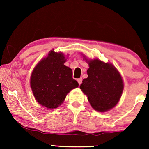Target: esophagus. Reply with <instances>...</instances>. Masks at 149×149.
<instances>
[{"label": "esophagus", "mask_w": 149, "mask_h": 149, "mask_svg": "<svg viewBox=\"0 0 149 149\" xmlns=\"http://www.w3.org/2000/svg\"><path fill=\"white\" fill-rule=\"evenodd\" d=\"M82 81H83V79L82 78H79V79H77V81H78V83H79V85L81 84V83H82Z\"/></svg>", "instance_id": "obj_1"}]
</instances>
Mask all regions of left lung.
<instances>
[{"instance_id": "obj_1", "label": "left lung", "mask_w": 149, "mask_h": 149, "mask_svg": "<svg viewBox=\"0 0 149 149\" xmlns=\"http://www.w3.org/2000/svg\"><path fill=\"white\" fill-rule=\"evenodd\" d=\"M89 66L88 77L83 79L80 89L93 109L99 112L109 111L121 97L123 89L122 77L115 66L97 59L89 61Z\"/></svg>"}]
</instances>
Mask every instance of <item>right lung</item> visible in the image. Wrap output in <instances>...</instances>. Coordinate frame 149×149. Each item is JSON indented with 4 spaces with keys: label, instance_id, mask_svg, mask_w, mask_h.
Here are the masks:
<instances>
[{
    "label": "right lung",
    "instance_id": "1",
    "mask_svg": "<svg viewBox=\"0 0 149 149\" xmlns=\"http://www.w3.org/2000/svg\"><path fill=\"white\" fill-rule=\"evenodd\" d=\"M34 68L30 86L36 101L47 109H56L64 102L67 93L79 83L72 78V69L66 66L62 53L51 51Z\"/></svg>",
    "mask_w": 149,
    "mask_h": 149
}]
</instances>
